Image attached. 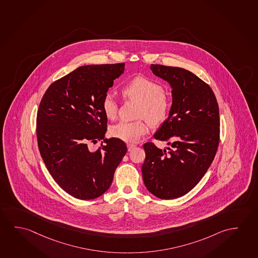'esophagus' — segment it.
I'll return each mask as SVG.
<instances>
[{
  "instance_id": "obj_1",
  "label": "esophagus",
  "mask_w": 258,
  "mask_h": 258,
  "mask_svg": "<svg viewBox=\"0 0 258 258\" xmlns=\"http://www.w3.org/2000/svg\"><path fill=\"white\" fill-rule=\"evenodd\" d=\"M135 148V144H131V143H129V144H127V150H128V152H131L132 150Z\"/></svg>"
}]
</instances>
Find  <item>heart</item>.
I'll return each mask as SVG.
<instances>
[{
	"mask_svg": "<svg viewBox=\"0 0 258 258\" xmlns=\"http://www.w3.org/2000/svg\"><path fill=\"white\" fill-rule=\"evenodd\" d=\"M123 97L141 102L138 117L145 118L152 125H158L168 117L169 100L164 95L162 86L155 81L145 77H136L122 89ZM102 109L108 119H114L118 105L114 95L106 93L102 99ZM149 131L147 123L139 120L135 122L122 121L111 127L110 134L126 143H137Z\"/></svg>",
	"mask_w": 258,
	"mask_h": 258,
	"instance_id": "heart-1",
	"label": "heart"
}]
</instances>
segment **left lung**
<instances>
[{
    "label": "left lung",
    "instance_id": "obj_1",
    "mask_svg": "<svg viewBox=\"0 0 258 258\" xmlns=\"http://www.w3.org/2000/svg\"><path fill=\"white\" fill-rule=\"evenodd\" d=\"M151 71L171 88L168 118L153 135L171 149L145 143L142 172L149 192L169 200L191 191L213 162L220 138L219 106L211 87L187 70L152 64Z\"/></svg>",
    "mask_w": 258,
    "mask_h": 258
}]
</instances>
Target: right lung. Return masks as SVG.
<instances>
[{
    "instance_id": "right-lung-1",
    "label": "right lung",
    "mask_w": 258,
    "mask_h": 258,
    "mask_svg": "<svg viewBox=\"0 0 258 258\" xmlns=\"http://www.w3.org/2000/svg\"><path fill=\"white\" fill-rule=\"evenodd\" d=\"M124 63L80 66L45 91L37 117L42 159L60 187L72 197L91 200L110 187L115 169L127 152L122 140L105 138L102 99ZM103 139L92 151L90 143Z\"/></svg>"
}]
</instances>
